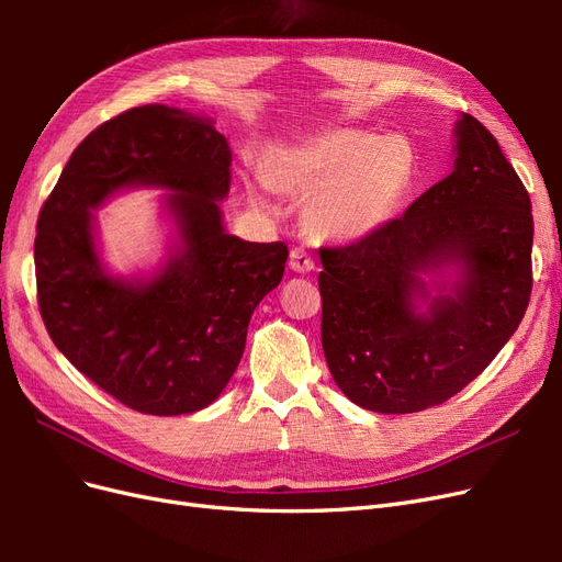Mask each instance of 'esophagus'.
<instances>
[{
    "label": "esophagus",
    "mask_w": 562,
    "mask_h": 562,
    "mask_svg": "<svg viewBox=\"0 0 562 562\" xmlns=\"http://www.w3.org/2000/svg\"><path fill=\"white\" fill-rule=\"evenodd\" d=\"M291 267H293L295 271H300V274H304V271H312V269H314L312 252H310L307 248H302V246L293 248V250H291Z\"/></svg>",
    "instance_id": "obj_1"
}]
</instances>
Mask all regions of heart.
<instances>
[{"instance_id": "1", "label": "heart", "mask_w": 562, "mask_h": 562, "mask_svg": "<svg viewBox=\"0 0 562 562\" xmlns=\"http://www.w3.org/2000/svg\"><path fill=\"white\" fill-rule=\"evenodd\" d=\"M415 178L413 145L401 135L330 128L283 149L269 168L274 190L312 196L307 225L330 239H361L396 213Z\"/></svg>"}]
</instances>
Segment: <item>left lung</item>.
I'll return each instance as SVG.
<instances>
[{"label":"left lung","mask_w":562,"mask_h":562,"mask_svg":"<svg viewBox=\"0 0 562 562\" xmlns=\"http://www.w3.org/2000/svg\"><path fill=\"white\" fill-rule=\"evenodd\" d=\"M454 171L363 239L318 248L321 345L366 411L405 415L459 394L495 359L532 293V203L479 119L457 122ZM463 267L456 295L417 315L418 274Z\"/></svg>","instance_id":"obj_1"}]
</instances>
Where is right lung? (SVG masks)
Here are the masks:
<instances>
[{"mask_svg":"<svg viewBox=\"0 0 562 562\" xmlns=\"http://www.w3.org/2000/svg\"><path fill=\"white\" fill-rule=\"evenodd\" d=\"M232 151L211 119L131 108L72 151L37 220L35 274L44 326L81 375L145 415H187L232 380L250 316L283 279L288 246L223 227ZM128 183L169 198L181 248L155 279L128 284L97 262L90 209Z\"/></svg>","mask_w":562,"mask_h":562,"instance_id":"1","label":"right lung"}]
</instances>
